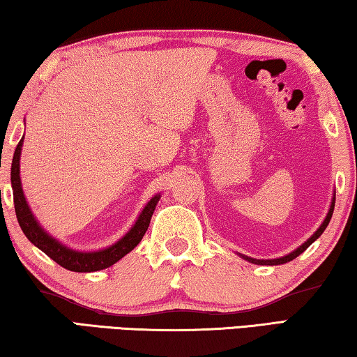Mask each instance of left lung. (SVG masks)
<instances>
[{
  "mask_svg": "<svg viewBox=\"0 0 357 357\" xmlns=\"http://www.w3.org/2000/svg\"><path fill=\"white\" fill-rule=\"evenodd\" d=\"M334 206H335V197H332V203H331L329 213H328V215H326L324 222L321 223V225H319V228L317 229V231L313 233L312 236L305 241L304 244L299 245L298 249L293 250L291 253H288V255H285V257H280V258H275V259H257V258H250V257H245V255H241V257H243L244 259H247V261L253 263V264H261V266H277V264H285V263H288V261H291V259H294L296 257H299L302 252L309 249V245H310L312 243H315V241H317L319 236H321L323 231L326 229V227L329 225L331 217H332V213H334Z\"/></svg>",
  "mask_w": 357,
  "mask_h": 357,
  "instance_id": "left-lung-1",
  "label": "left lung"
}]
</instances>
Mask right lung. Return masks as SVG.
Wrapping results in <instances>:
<instances>
[{
    "instance_id": "obj_1",
    "label": "right lung",
    "mask_w": 357,
    "mask_h": 357,
    "mask_svg": "<svg viewBox=\"0 0 357 357\" xmlns=\"http://www.w3.org/2000/svg\"><path fill=\"white\" fill-rule=\"evenodd\" d=\"M22 144L23 137L19 142L14 153V159H12V168H10V183H12V192H14V206L17 220L22 231L25 233V236L31 241V243L40 249L45 255L50 257L53 261H56L63 268L74 271V273H94V271H100L105 268H110L112 264L119 261L124 255H128L130 250H134L140 243L142 238L146 233L149 227L151 217L155 209V204L159 203L160 195L157 193L148 202L146 206L142 211V214L138 215L137 222L134 223L128 233L121 238L118 243L112 244L110 247L96 252H80L74 250L70 247L59 243L58 239L50 236L44 228L39 225V222L36 220L34 214L29 209L25 193L22 189V181H20V155H22Z\"/></svg>"
}]
</instances>
